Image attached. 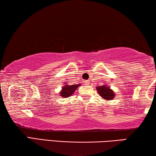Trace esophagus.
<instances>
[{"label": "esophagus", "mask_w": 156, "mask_h": 156, "mask_svg": "<svg viewBox=\"0 0 156 156\" xmlns=\"http://www.w3.org/2000/svg\"><path fill=\"white\" fill-rule=\"evenodd\" d=\"M89 83H90V81H89V80L84 81V83H85V84H89Z\"/></svg>", "instance_id": "34e87169"}]
</instances>
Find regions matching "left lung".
Masks as SVG:
<instances>
[{
  "instance_id": "8db88e82",
  "label": "left lung",
  "mask_w": 156,
  "mask_h": 156,
  "mask_svg": "<svg viewBox=\"0 0 156 156\" xmlns=\"http://www.w3.org/2000/svg\"><path fill=\"white\" fill-rule=\"evenodd\" d=\"M96 89L100 96H101L102 98H104L106 100H111L113 98H114L115 94L110 87H108L107 85H102L97 87Z\"/></svg>"
}]
</instances>
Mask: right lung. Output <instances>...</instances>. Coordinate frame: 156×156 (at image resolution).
I'll list each match as a JSON object with an SVG mask.
<instances>
[{"label":"right lung","instance_id":"1","mask_svg":"<svg viewBox=\"0 0 156 156\" xmlns=\"http://www.w3.org/2000/svg\"><path fill=\"white\" fill-rule=\"evenodd\" d=\"M80 84H73V85H69V84L67 83V84H65V86L63 87V88L62 89V91H60V95L63 98H67L69 96H70L71 95H72L73 94V92L75 91V90L77 87H78Z\"/></svg>","mask_w":156,"mask_h":156}]
</instances>
